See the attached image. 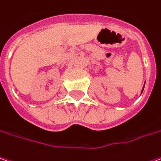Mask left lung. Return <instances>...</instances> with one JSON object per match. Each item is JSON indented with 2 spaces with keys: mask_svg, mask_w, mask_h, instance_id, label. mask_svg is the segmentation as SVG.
Listing matches in <instances>:
<instances>
[{
  "mask_svg": "<svg viewBox=\"0 0 161 161\" xmlns=\"http://www.w3.org/2000/svg\"><path fill=\"white\" fill-rule=\"evenodd\" d=\"M143 88H144V86H143ZM142 91H143V89H142Z\"/></svg>",
  "mask_w": 161,
  "mask_h": 161,
  "instance_id": "1",
  "label": "left lung"
}]
</instances>
